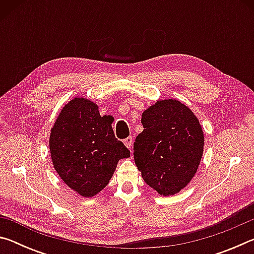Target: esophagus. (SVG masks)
Segmentation results:
<instances>
[{"instance_id": "34e87169", "label": "esophagus", "mask_w": 254, "mask_h": 254, "mask_svg": "<svg viewBox=\"0 0 254 254\" xmlns=\"http://www.w3.org/2000/svg\"><path fill=\"white\" fill-rule=\"evenodd\" d=\"M124 144L127 145V148H128V149H131V147H132V142H133V139H132V136H128V137H127V139H124Z\"/></svg>"}]
</instances>
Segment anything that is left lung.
Wrapping results in <instances>:
<instances>
[{"instance_id": "8db88e82", "label": "left lung", "mask_w": 254, "mask_h": 254, "mask_svg": "<svg viewBox=\"0 0 254 254\" xmlns=\"http://www.w3.org/2000/svg\"><path fill=\"white\" fill-rule=\"evenodd\" d=\"M141 123L144 128L133 143L137 169L159 194L174 195L194 177L203 156L198 120L183 103L168 98L145 110Z\"/></svg>"}]
</instances>
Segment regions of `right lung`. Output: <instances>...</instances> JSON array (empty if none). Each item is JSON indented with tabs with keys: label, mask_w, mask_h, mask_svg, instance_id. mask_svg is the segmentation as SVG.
I'll use <instances>...</instances> for the list:
<instances>
[{
	"label": "right lung",
	"mask_w": 254,
	"mask_h": 254,
	"mask_svg": "<svg viewBox=\"0 0 254 254\" xmlns=\"http://www.w3.org/2000/svg\"><path fill=\"white\" fill-rule=\"evenodd\" d=\"M109 115L101 117L87 98L71 100L51 128V160L67 186L84 197L101 191L113 176L120 159L130 157L115 137Z\"/></svg>",
	"instance_id": "add662e5"
}]
</instances>
